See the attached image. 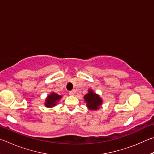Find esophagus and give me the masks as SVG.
Instances as JSON below:
<instances>
[{
  "mask_svg": "<svg viewBox=\"0 0 154 154\" xmlns=\"http://www.w3.org/2000/svg\"><path fill=\"white\" fill-rule=\"evenodd\" d=\"M69 94L70 96H73V95H74V92H72V91H70V92H69Z\"/></svg>",
  "mask_w": 154,
  "mask_h": 154,
  "instance_id": "obj_1",
  "label": "esophagus"
}]
</instances>
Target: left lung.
Listing matches in <instances>:
<instances>
[{
  "label": "left lung",
  "mask_w": 154,
  "mask_h": 154,
  "mask_svg": "<svg viewBox=\"0 0 154 154\" xmlns=\"http://www.w3.org/2000/svg\"><path fill=\"white\" fill-rule=\"evenodd\" d=\"M83 98L86 103L88 108L90 110H97L103 103L102 98L94 92L92 90H88V93L83 96Z\"/></svg>",
  "instance_id": "left-lung-1"
}]
</instances>
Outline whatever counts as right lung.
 Segmentation results:
<instances>
[{
    "label": "right lung",
    "instance_id": "1",
    "mask_svg": "<svg viewBox=\"0 0 154 154\" xmlns=\"http://www.w3.org/2000/svg\"><path fill=\"white\" fill-rule=\"evenodd\" d=\"M62 98L61 96H60L54 92H51L46 98L45 105L47 107H52L56 105L57 103Z\"/></svg>",
    "mask_w": 154,
    "mask_h": 154
}]
</instances>
